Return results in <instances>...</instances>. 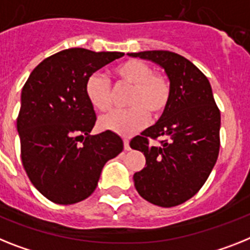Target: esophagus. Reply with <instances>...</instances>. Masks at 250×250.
<instances>
[{
	"instance_id": "34e87169",
	"label": "esophagus",
	"mask_w": 250,
	"mask_h": 250,
	"mask_svg": "<svg viewBox=\"0 0 250 250\" xmlns=\"http://www.w3.org/2000/svg\"><path fill=\"white\" fill-rule=\"evenodd\" d=\"M123 145H125V151H128L129 148H131V147H129V141H128V140H125V138L123 140Z\"/></svg>"
}]
</instances>
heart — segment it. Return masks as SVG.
I'll list each match as a JSON object with an SVG mask.
<instances>
[{"label": "heart", "instance_id": "1", "mask_svg": "<svg viewBox=\"0 0 250 250\" xmlns=\"http://www.w3.org/2000/svg\"><path fill=\"white\" fill-rule=\"evenodd\" d=\"M119 83L131 86L125 110L110 113L100 119V127L121 136H131L151 118H157L167 110L171 98L170 81L164 73L152 72L147 63L128 60L114 68ZM85 94L94 109L106 112L112 106V90L102 73H93L85 83Z\"/></svg>", "mask_w": 250, "mask_h": 250}]
</instances>
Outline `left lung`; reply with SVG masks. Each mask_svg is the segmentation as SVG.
Segmentation results:
<instances>
[{"label":"left lung","instance_id":"left-lung-1","mask_svg":"<svg viewBox=\"0 0 250 250\" xmlns=\"http://www.w3.org/2000/svg\"><path fill=\"white\" fill-rule=\"evenodd\" d=\"M129 57L164 68L171 98L160 119L129 146L144 152L146 165L133 175L138 194L156 206L173 207L192 198L205 184L220 150V110L209 81L194 64L169 50H145ZM165 137L160 146L148 138Z\"/></svg>","mask_w":250,"mask_h":250}]
</instances>
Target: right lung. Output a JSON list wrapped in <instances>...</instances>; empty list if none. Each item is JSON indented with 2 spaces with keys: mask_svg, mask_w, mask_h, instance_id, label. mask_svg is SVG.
I'll use <instances>...</instances> for the list:
<instances>
[{
  "mask_svg": "<svg viewBox=\"0 0 250 250\" xmlns=\"http://www.w3.org/2000/svg\"><path fill=\"white\" fill-rule=\"evenodd\" d=\"M122 52L71 48L42 61L21 90L18 132L21 160L33 186L58 205H72L95 190L105 163L123 150L112 131L91 136L96 114L85 83Z\"/></svg>",
  "mask_w": 250,
  "mask_h": 250,
  "instance_id": "right-lung-1",
  "label": "right lung"
}]
</instances>
